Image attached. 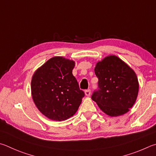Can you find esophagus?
Masks as SVG:
<instances>
[{"label": "esophagus", "instance_id": "obj_1", "mask_svg": "<svg viewBox=\"0 0 156 156\" xmlns=\"http://www.w3.org/2000/svg\"><path fill=\"white\" fill-rule=\"evenodd\" d=\"M84 93H85V95L87 96H90V89L85 90V91H84Z\"/></svg>", "mask_w": 156, "mask_h": 156}]
</instances>
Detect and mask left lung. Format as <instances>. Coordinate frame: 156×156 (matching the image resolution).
<instances>
[{
  "mask_svg": "<svg viewBox=\"0 0 156 156\" xmlns=\"http://www.w3.org/2000/svg\"><path fill=\"white\" fill-rule=\"evenodd\" d=\"M94 71L98 89L93 92L92 100L110 117L128 112L136 100L139 88L134 70L121 58L110 55L99 61Z\"/></svg>",
  "mask_w": 156,
  "mask_h": 156,
  "instance_id": "1",
  "label": "left lung"
}]
</instances>
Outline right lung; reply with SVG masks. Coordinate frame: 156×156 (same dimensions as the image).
Masks as SVG:
<instances>
[{
    "label": "right lung",
    "instance_id": "add662e5",
    "mask_svg": "<svg viewBox=\"0 0 156 156\" xmlns=\"http://www.w3.org/2000/svg\"><path fill=\"white\" fill-rule=\"evenodd\" d=\"M75 62L55 56L35 71L31 93L37 108L51 120L65 121L75 114L84 93L72 74Z\"/></svg>",
    "mask_w": 156,
    "mask_h": 156
}]
</instances>
